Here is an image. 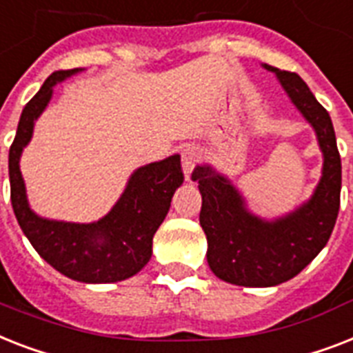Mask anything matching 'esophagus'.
<instances>
[{"instance_id":"1","label":"esophagus","mask_w":353,"mask_h":353,"mask_svg":"<svg viewBox=\"0 0 353 353\" xmlns=\"http://www.w3.org/2000/svg\"><path fill=\"white\" fill-rule=\"evenodd\" d=\"M196 163H199V151H196V148L188 145V148L182 149V169H184L185 179H190Z\"/></svg>"}]
</instances>
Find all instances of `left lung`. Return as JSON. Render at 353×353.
Returning a JSON list of instances; mask_svg holds the SVG:
<instances>
[{"label":"left lung","mask_w":353,"mask_h":353,"mask_svg":"<svg viewBox=\"0 0 353 353\" xmlns=\"http://www.w3.org/2000/svg\"><path fill=\"white\" fill-rule=\"evenodd\" d=\"M273 70L292 101L314 125L324 154L323 179L308 204L277 222L259 221L244 210L233 185L205 165L191 179L202 193L200 225L208 236V264L216 277L236 286H275L301 273L326 246L341 204V157L328 111L301 76Z\"/></svg>","instance_id":"8db88e82"}]
</instances>
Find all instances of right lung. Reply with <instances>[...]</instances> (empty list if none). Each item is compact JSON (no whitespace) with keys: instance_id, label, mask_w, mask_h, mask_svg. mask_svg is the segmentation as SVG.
<instances>
[{"instance_id":"obj_1","label":"right lung","mask_w":353,"mask_h":353,"mask_svg":"<svg viewBox=\"0 0 353 353\" xmlns=\"http://www.w3.org/2000/svg\"><path fill=\"white\" fill-rule=\"evenodd\" d=\"M76 69L56 70L25 105L8 151V176L14 215L34 250L50 266L80 283H117L132 277L151 259L153 236L168 215L173 193L184 182L180 157L140 168L111 213L94 224H70L39 219L29 210L19 173V154L32 137L52 87Z\"/></svg>"}]
</instances>
